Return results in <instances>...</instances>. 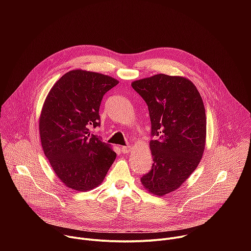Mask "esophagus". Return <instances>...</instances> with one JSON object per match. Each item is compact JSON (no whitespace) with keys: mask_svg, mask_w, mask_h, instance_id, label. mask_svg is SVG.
<instances>
[{"mask_svg":"<svg viewBox=\"0 0 251 251\" xmlns=\"http://www.w3.org/2000/svg\"><path fill=\"white\" fill-rule=\"evenodd\" d=\"M121 151H122L124 154L129 153V152L132 151V147H131V146H122V147H121Z\"/></svg>","mask_w":251,"mask_h":251,"instance_id":"1","label":"esophagus"}]
</instances>
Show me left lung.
Here are the masks:
<instances>
[{
    "label": "left lung",
    "mask_w": 251,
    "mask_h": 251,
    "mask_svg": "<svg viewBox=\"0 0 251 251\" xmlns=\"http://www.w3.org/2000/svg\"><path fill=\"white\" fill-rule=\"evenodd\" d=\"M132 87L148 105L153 166L141 177L144 188L165 196L180 188L197 169L205 147L206 117L196 85L183 76L156 75L135 80Z\"/></svg>",
    "instance_id": "1"
}]
</instances>
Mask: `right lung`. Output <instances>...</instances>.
I'll return each mask as SVG.
<instances>
[{
	"mask_svg": "<svg viewBox=\"0 0 251 251\" xmlns=\"http://www.w3.org/2000/svg\"><path fill=\"white\" fill-rule=\"evenodd\" d=\"M119 81L82 69L70 70L50 90L40 116L43 150L61 183L79 192L103 182L116 159L111 146L90 134L100 125L103 95Z\"/></svg>",
	"mask_w": 251,
	"mask_h": 251,
	"instance_id": "right-lung-1",
	"label": "right lung"
}]
</instances>
